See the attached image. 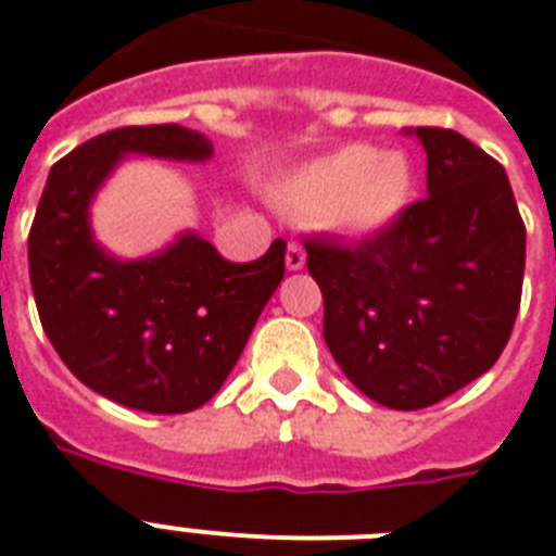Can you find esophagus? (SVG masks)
Returning <instances> with one entry per match:
<instances>
[{
  "label": "esophagus",
  "mask_w": 556,
  "mask_h": 556,
  "mask_svg": "<svg viewBox=\"0 0 556 556\" xmlns=\"http://www.w3.org/2000/svg\"><path fill=\"white\" fill-rule=\"evenodd\" d=\"M306 264V252L298 241H289L287 247V269H304Z\"/></svg>",
  "instance_id": "obj_1"
}]
</instances>
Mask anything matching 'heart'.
Returning a JSON list of instances; mask_svg holds the SVG:
<instances>
[{"label":"heart","instance_id":"1","mask_svg":"<svg viewBox=\"0 0 556 556\" xmlns=\"http://www.w3.org/2000/svg\"><path fill=\"white\" fill-rule=\"evenodd\" d=\"M412 173L401 153H371L352 144L324 155L287 187L289 204L320 215L332 229L366 236L394 222L409 199Z\"/></svg>","mask_w":556,"mask_h":556}]
</instances>
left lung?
Here are the masks:
<instances>
[{
    "mask_svg": "<svg viewBox=\"0 0 556 556\" xmlns=\"http://www.w3.org/2000/svg\"><path fill=\"white\" fill-rule=\"evenodd\" d=\"M415 132L429 195L355 244L304 238L329 352L366 397L403 412L492 369L526 269V224L503 164L446 127Z\"/></svg>",
    "mask_w": 556,
    "mask_h": 556,
    "instance_id": "obj_1",
    "label": "left lung"
}]
</instances>
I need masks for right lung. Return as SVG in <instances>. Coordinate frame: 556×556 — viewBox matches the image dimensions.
<instances>
[{"instance_id": "obj_1", "label": "right lung", "mask_w": 556, "mask_h": 556, "mask_svg": "<svg viewBox=\"0 0 556 556\" xmlns=\"http://www.w3.org/2000/svg\"><path fill=\"white\" fill-rule=\"evenodd\" d=\"M124 153L201 162L213 144L178 124H144L59 159L27 236L30 287L53 350L85 387L130 409L181 415L204 406L241 357L283 278L287 241L247 264L195 236L155 258H108L87 204Z\"/></svg>"}]
</instances>
